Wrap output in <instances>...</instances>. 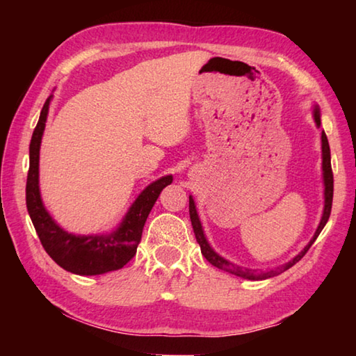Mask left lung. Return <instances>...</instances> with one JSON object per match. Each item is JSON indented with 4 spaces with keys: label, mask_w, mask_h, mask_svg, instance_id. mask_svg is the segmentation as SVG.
<instances>
[{
    "label": "left lung",
    "mask_w": 356,
    "mask_h": 356,
    "mask_svg": "<svg viewBox=\"0 0 356 356\" xmlns=\"http://www.w3.org/2000/svg\"><path fill=\"white\" fill-rule=\"evenodd\" d=\"M312 114H314L316 125H317V127H321V110H318L317 105H314V111H312ZM322 177H323V200H325L323 201V212H322V218H321V222H318V226L316 229L314 236H312V238L309 240V243L306 245L297 256L291 259L289 262L280 265V267L273 268V270L246 268V267H242V265L234 264L231 261H227V259H225L222 256H220L218 252H216L212 248V246H210L206 234H204L200 215H197L195 200H193V196H190V220H191L193 231H195V236H196V242L200 243V246H201L202 256L206 257L210 264L215 265V267H218L221 270H225V272H227V273L240 276V278L250 280V281H262V280L273 278V276L281 275L282 272H286V270L293 267V265L297 264L300 259L306 254V251L311 248V245L316 242V238L318 237V234L322 232V229L325 227V225H327V221L330 218V213H331V204H333V171H331L330 144H328L325 131H322Z\"/></svg>",
    "instance_id": "obj_1"
}]
</instances>
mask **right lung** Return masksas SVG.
<instances>
[{
  "label": "right lung",
  "mask_w": 356,
  "mask_h": 356,
  "mask_svg": "<svg viewBox=\"0 0 356 356\" xmlns=\"http://www.w3.org/2000/svg\"><path fill=\"white\" fill-rule=\"evenodd\" d=\"M53 95L47 99L40 111L39 122L33 131L29 144V171L26 179V207L31 216L35 232L40 243L53 261L59 267L70 273L81 276L104 275L113 270L122 268L131 257L136 254L138 243L141 242L143 227L159 200L161 190L172 182V176H163L149 184L114 231L108 234H94V236H76L70 234L58 225L48 213L42 202L39 188V155L42 135L45 130Z\"/></svg>",
  "instance_id": "obj_1"
}]
</instances>
